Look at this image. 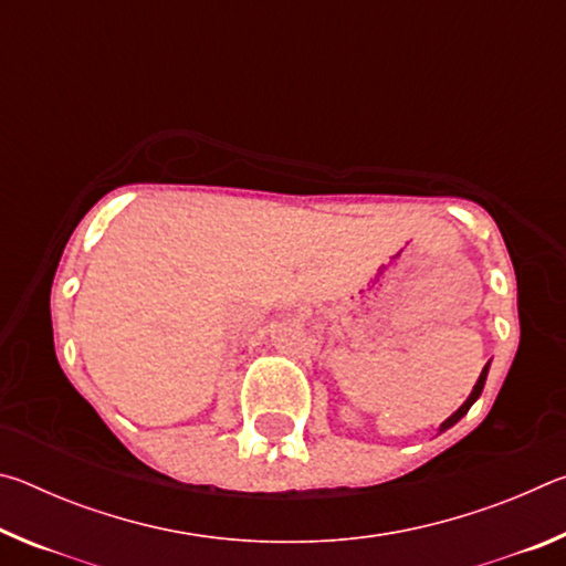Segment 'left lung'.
<instances>
[{
  "instance_id": "left-lung-1",
  "label": "left lung",
  "mask_w": 566,
  "mask_h": 566,
  "mask_svg": "<svg viewBox=\"0 0 566 566\" xmlns=\"http://www.w3.org/2000/svg\"><path fill=\"white\" fill-rule=\"evenodd\" d=\"M490 364H492V361H486V364H484L482 375H479V379H476V385H474V389H472V395H469V397H467V401H464V405H462V407H459V409L454 411V415H452V417H447V419L442 421V424H439V434H442V432H447V429H449V427H454V424H457V421H459V419H462V417L467 415V411H469V407H472V405H474V401L479 399V395H482V389H484V381H486V375H490Z\"/></svg>"
}]
</instances>
